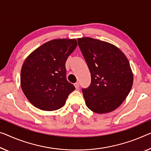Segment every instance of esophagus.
Masks as SVG:
<instances>
[{
  "instance_id": "1",
  "label": "esophagus",
  "mask_w": 151,
  "mask_h": 151,
  "mask_svg": "<svg viewBox=\"0 0 151 151\" xmlns=\"http://www.w3.org/2000/svg\"><path fill=\"white\" fill-rule=\"evenodd\" d=\"M74 86H75L76 89H78L80 88V83H79V82H76L74 83Z\"/></svg>"
}]
</instances>
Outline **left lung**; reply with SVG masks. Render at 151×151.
I'll return each mask as SVG.
<instances>
[{"label": "left lung", "instance_id": "obj_1", "mask_svg": "<svg viewBox=\"0 0 151 151\" xmlns=\"http://www.w3.org/2000/svg\"><path fill=\"white\" fill-rule=\"evenodd\" d=\"M78 41L91 74L90 85L82 90L86 106L96 113L111 112L125 101L133 84L128 60L112 44L88 37Z\"/></svg>", "mask_w": 151, "mask_h": 151}]
</instances>
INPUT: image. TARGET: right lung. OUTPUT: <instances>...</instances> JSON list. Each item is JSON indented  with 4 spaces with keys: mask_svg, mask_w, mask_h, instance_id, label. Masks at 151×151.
Here are the masks:
<instances>
[{
    "mask_svg": "<svg viewBox=\"0 0 151 151\" xmlns=\"http://www.w3.org/2000/svg\"><path fill=\"white\" fill-rule=\"evenodd\" d=\"M77 46L76 39H55L34 50L23 64L21 87L34 106L55 111L76 88L66 78L65 62Z\"/></svg>",
    "mask_w": 151,
    "mask_h": 151,
    "instance_id": "1",
    "label": "right lung"
}]
</instances>
